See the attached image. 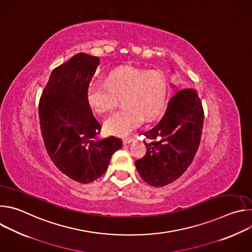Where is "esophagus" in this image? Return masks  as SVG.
<instances>
[{
  "instance_id": "obj_1",
  "label": "esophagus",
  "mask_w": 252,
  "mask_h": 252,
  "mask_svg": "<svg viewBox=\"0 0 252 252\" xmlns=\"http://www.w3.org/2000/svg\"><path fill=\"white\" fill-rule=\"evenodd\" d=\"M132 140H133L132 138H128V137H125V138H123L124 145H128V143H130Z\"/></svg>"
}]
</instances>
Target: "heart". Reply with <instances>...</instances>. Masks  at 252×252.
Masks as SVG:
<instances>
[{"label": "heart", "mask_w": 252, "mask_h": 252, "mask_svg": "<svg viewBox=\"0 0 252 252\" xmlns=\"http://www.w3.org/2000/svg\"><path fill=\"white\" fill-rule=\"evenodd\" d=\"M167 94L165 77L158 70L125 66L113 70L104 85L94 83L88 91V99L99 114L112 113L118 98H123L125 110L104 123L105 129L117 135H126L136 129L142 121L152 122L162 111Z\"/></svg>", "instance_id": "heart-1"}]
</instances>
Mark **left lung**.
Segmentation results:
<instances>
[{
	"label": "left lung",
	"mask_w": 252,
	"mask_h": 252,
	"mask_svg": "<svg viewBox=\"0 0 252 252\" xmlns=\"http://www.w3.org/2000/svg\"><path fill=\"white\" fill-rule=\"evenodd\" d=\"M204 113L196 92L187 89L168 101L159 123L143 133L147 154L135 161L140 177L152 187L167 186L181 177L198 150Z\"/></svg>",
	"instance_id": "left-lung-1"
}]
</instances>
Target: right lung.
<instances>
[{
  "instance_id": "add662e5",
  "label": "right lung",
  "mask_w": 252,
  "mask_h": 252,
  "mask_svg": "<svg viewBox=\"0 0 252 252\" xmlns=\"http://www.w3.org/2000/svg\"><path fill=\"white\" fill-rule=\"evenodd\" d=\"M99 59L75 55L52 71L39 102L47 153L60 171L80 184L101 176L123 147L115 136L98 138L101 126L93 115L88 91Z\"/></svg>"
}]
</instances>
